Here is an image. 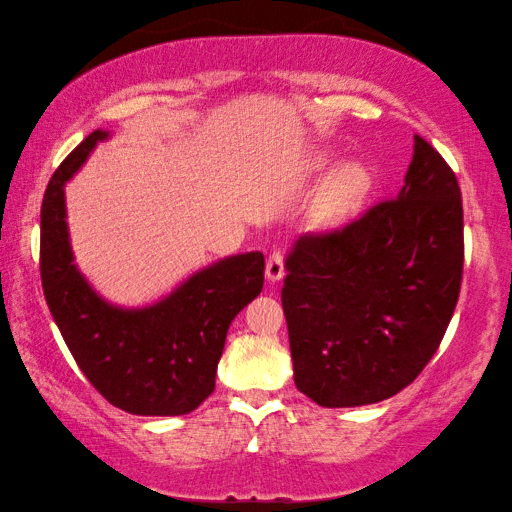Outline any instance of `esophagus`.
I'll return each mask as SVG.
<instances>
[{
  "mask_svg": "<svg viewBox=\"0 0 512 512\" xmlns=\"http://www.w3.org/2000/svg\"><path fill=\"white\" fill-rule=\"evenodd\" d=\"M266 277L271 282H277L284 277V255L280 250H273L271 255L266 259Z\"/></svg>",
  "mask_w": 512,
  "mask_h": 512,
  "instance_id": "34e87169",
  "label": "esophagus"
}]
</instances>
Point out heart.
<instances>
[{"instance_id": "b5f03b06", "label": "heart", "mask_w": 512, "mask_h": 512, "mask_svg": "<svg viewBox=\"0 0 512 512\" xmlns=\"http://www.w3.org/2000/svg\"><path fill=\"white\" fill-rule=\"evenodd\" d=\"M318 164H325L320 160ZM368 189V176L361 167H354V164H348L334 173L332 183L327 187V196H325V210L329 216H343L352 212L354 207L359 205V201L366 194Z\"/></svg>"}]
</instances>
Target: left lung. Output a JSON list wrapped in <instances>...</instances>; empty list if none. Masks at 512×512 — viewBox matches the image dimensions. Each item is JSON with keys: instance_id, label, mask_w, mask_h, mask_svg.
Instances as JSON below:
<instances>
[{"instance_id": "left-lung-1", "label": "left lung", "mask_w": 512, "mask_h": 512, "mask_svg": "<svg viewBox=\"0 0 512 512\" xmlns=\"http://www.w3.org/2000/svg\"><path fill=\"white\" fill-rule=\"evenodd\" d=\"M400 194L302 235L282 307L293 379L325 409L388 400L436 354L461 293L463 203L454 171L413 137Z\"/></svg>"}]
</instances>
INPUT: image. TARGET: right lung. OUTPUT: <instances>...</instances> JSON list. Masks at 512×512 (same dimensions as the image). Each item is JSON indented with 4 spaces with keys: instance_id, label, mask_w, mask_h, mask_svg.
I'll list each match as a JSON object with an SVG mask.
<instances>
[{
    "instance_id": "obj_1",
    "label": "right lung",
    "mask_w": 512,
    "mask_h": 512,
    "mask_svg": "<svg viewBox=\"0 0 512 512\" xmlns=\"http://www.w3.org/2000/svg\"><path fill=\"white\" fill-rule=\"evenodd\" d=\"M106 131L60 162L40 212V277L51 316L90 384L133 415H185L214 391L216 366L235 316L264 287V255L219 259L155 305L115 307L74 264L63 187Z\"/></svg>"
}]
</instances>
